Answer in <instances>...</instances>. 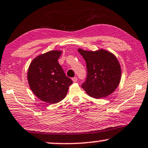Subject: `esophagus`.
I'll return each instance as SVG.
<instances>
[{
	"label": "esophagus",
	"instance_id": "obj_1",
	"mask_svg": "<svg viewBox=\"0 0 148 148\" xmlns=\"http://www.w3.org/2000/svg\"><path fill=\"white\" fill-rule=\"evenodd\" d=\"M77 78L76 77H74V78H72V81L74 82H77Z\"/></svg>",
	"mask_w": 148,
	"mask_h": 148
}]
</instances>
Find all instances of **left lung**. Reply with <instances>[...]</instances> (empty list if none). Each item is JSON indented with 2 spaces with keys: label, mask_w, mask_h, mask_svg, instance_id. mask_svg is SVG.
<instances>
[{
  "label": "left lung",
  "mask_w": 148,
  "mask_h": 148,
  "mask_svg": "<svg viewBox=\"0 0 148 148\" xmlns=\"http://www.w3.org/2000/svg\"><path fill=\"white\" fill-rule=\"evenodd\" d=\"M86 64L87 76L82 88L91 97H106L116 89L121 79V68L116 57L105 49H78Z\"/></svg>",
  "instance_id": "left-lung-1"
}]
</instances>
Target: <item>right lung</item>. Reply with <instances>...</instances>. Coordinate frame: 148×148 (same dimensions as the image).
I'll list each match as a JSON object with an SVG mask.
<instances>
[{"label": "right lung", "instance_id": "obj_1", "mask_svg": "<svg viewBox=\"0 0 148 148\" xmlns=\"http://www.w3.org/2000/svg\"><path fill=\"white\" fill-rule=\"evenodd\" d=\"M62 51H50L32 61L27 81L32 91L42 101L56 103L64 99L72 80L67 77L58 59Z\"/></svg>", "mask_w": 148, "mask_h": 148}]
</instances>
